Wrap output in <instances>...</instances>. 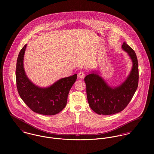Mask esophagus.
<instances>
[{"label": "esophagus", "mask_w": 154, "mask_h": 154, "mask_svg": "<svg viewBox=\"0 0 154 154\" xmlns=\"http://www.w3.org/2000/svg\"><path fill=\"white\" fill-rule=\"evenodd\" d=\"M85 76V74L83 72H80L78 73V78L80 79H83V78H84Z\"/></svg>", "instance_id": "1"}]
</instances>
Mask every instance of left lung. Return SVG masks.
Returning <instances> with one entry per match:
<instances>
[{"mask_svg":"<svg viewBox=\"0 0 154 154\" xmlns=\"http://www.w3.org/2000/svg\"><path fill=\"white\" fill-rule=\"evenodd\" d=\"M122 48L128 53L133 64L129 75L123 83L117 87H110L97 71L91 72L84 79L89 106L98 114H114L124 110L137 88L139 70L136 53L125 42Z\"/></svg>","mask_w":154,"mask_h":154,"instance_id":"1","label":"left lung"}]
</instances>
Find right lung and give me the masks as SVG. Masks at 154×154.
I'll list each match as a JSON object with an SVG mask.
<instances>
[{
  "instance_id": "1",
  "label": "right lung",
  "mask_w": 154,
  "mask_h": 154,
  "mask_svg": "<svg viewBox=\"0 0 154 154\" xmlns=\"http://www.w3.org/2000/svg\"><path fill=\"white\" fill-rule=\"evenodd\" d=\"M26 47V44L22 47L17 62L16 81L19 95L35 112L46 116L55 115L65 107L69 91L77 79V75L60 79L48 87L37 86L28 78L24 70Z\"/></svg>"
}]
</instances>
